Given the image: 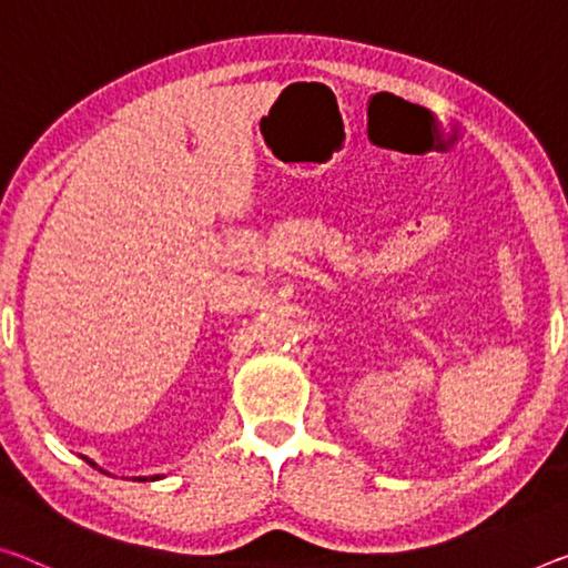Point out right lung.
Returning <instances> with one entry per match:
<instances>
[{
    "instance_id": "right-lung-1",
    "label": "right lung",
    "mask_w": 568,
    "mask_h": 568,
    "mask_svg": "<svg viewBox=\"0 0 568 568\" xmlns=\"http://www.w3.org/2000/svg\"><path fill=\"white\" fill-rule=\"evenodd\" d=\"M91 465H93V462H91Z\"/></svg>"
}]
</instances>
